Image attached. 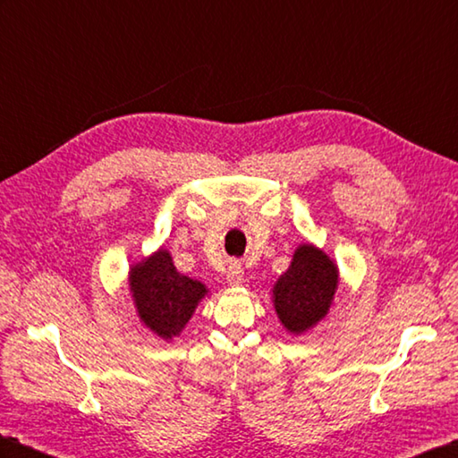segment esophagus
Segmentation results:
<instances>
[{"label":"esophagus","instance_id":"1","mask_svg":"<svg viewBox=\"0 0 458 458\" xmlns=\"http://www.w3.org/2000/svg\"><path fill=\"white\" fill-rule=\"evenodd\" d=\"M242 277H244V270L239 262H231L227 267V274H225V282L229 285H241L242 284Z\"/></svg>","mask_w":458,"mask_h":458}]
</instances>
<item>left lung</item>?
I'll list each match as a JSON object with an SVG mask.
<instances>
[{
    "instance_id": "1",
    "label": "left lung",
    "mask_w": 458,
    "mask_h": 458,
    "mask_svg": "<svg viewBox=\"0 0 458 458\" xmlns=\"http://www.w3.org/2000/svg\"><path fill=\"white\" fill-rule=\"evenodd\" d=\"M340 282L338 266L310 242L299 244L292 264L277 277L272 301L287 332L301 336L328 315Z\"/></svg>"
}]
</instances>
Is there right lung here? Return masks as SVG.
I'll list each match as a JSON object with an SVG mask.
<instances>
[{"label": "right lung", "instance_id": "add662e5", "mask_svg": "<svg viewBox=\"0 0 458 458\" xmlns=\"http://www.w3.org/2000/svg\"><path fill=\"white\" fill-rule=\"evenodd\" d=\"M130 293L141 325L163 340L181 336L208 287L176 270L173 256L159 249L130 266Z\"/></svg>", "mask_w": 458, "mask_h": 458}]
</instances>
